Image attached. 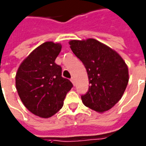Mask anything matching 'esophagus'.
<instances>
[{
    "mask_svg": "<svg viewBox=\"0 0 146 146\" xmlns=\"http://www.w3.org/2000/svg\"><path fill=\"white\" fill-rule=\"evenodd\" d=\"M70 81H72V83H73V86H75V79H74V77H72L71 78V80Z\"/></svg>",
    "mask_w": 146,
    "mask_h": 146,
    "instance_id": "esophagus-1",
    "label": "esophagus"
}]
</instances>
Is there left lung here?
Instances as JSON below:
<instances>
[{
	"label": "left lung",
	"mask_w": 146,
	"mask_h": 146,
	"mask_svg": "<svg viewBox=\"0 0 146 146\" xmlns=\"http://www.w3.org/2000/svg\"><path fill=\"white\" fill-rule=\"evenodd\" d=\"M73 52L86 67L90 86L81 96L86 106L98 113L110 110L119 102L129 82V69L118 52L97 40H71Z\"/></svg>",
	"instance_id": "1"
}]
</instances>
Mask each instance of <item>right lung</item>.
Segmentation results:
<instances>
[{
	"label": "right lung",
	"instance_id": "1",
	"mask_svg": "<svg viewBox=\"0 0 146 146\" xmlns=\"http://www.w3.org/2000/svg\"><path fill=\"white\" fill-rule=\"evenodd\" d=\"M60 50V43L44 42L30 52L16 73V88L24 106L42 118L60 110L73 87L71 81L61 77V67L55 63Z\"/></svg>",
	"mask_w": 146,
	"mask_h": 146
}]
</instances>
